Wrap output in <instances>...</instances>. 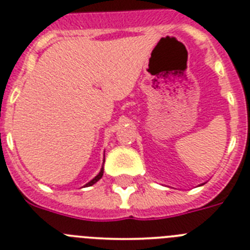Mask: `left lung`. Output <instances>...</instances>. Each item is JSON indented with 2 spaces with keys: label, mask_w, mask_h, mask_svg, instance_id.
Listing matches in <instances>:
<instances>
[{
  "label": "left lung",
  "mask_w": 250,
  "mask_h": 250,
  "mask_svg": "<svg viewBox=\"0 0 250 250\" xmlns=\"http://www.w3.org/2000/svg\"><path fill=\"white\" fill-rule=\"evenodd\" d=\"M202 186H203V184H202Z\"/></svg>",
  "instance_id": "obj_1"
}]
</instances>
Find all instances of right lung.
<instances>
[{
    "mask_svg": "<svg viewBox=\"0 0 250 250\" xmlns=\"http://www.w3.org/2000/svg\"><path fill=\"white\" fill-rule=\"evenodd\" d=\"M103 163H104V159H103ZM102 175H103V166H102V168H101V170H100V173H98L97 175H96V177H94L93 179H92V181H89L88 183L86 184V186L84 187H91V186H93L94 183H97L98 181H100L101 178H102Z\"/></svg>",
    "mask_w": 250,
    "mask_h": 250,
    "instance_id": "obj_1",
    "label": "right lung"
}]
</instances>
